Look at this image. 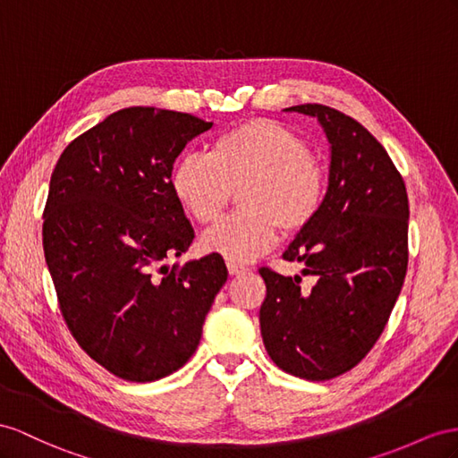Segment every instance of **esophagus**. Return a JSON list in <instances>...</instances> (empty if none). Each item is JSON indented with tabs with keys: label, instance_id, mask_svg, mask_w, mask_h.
I'll use <instances>...</instances> for the list:
<instances>
[{
	"label": "esophagus",
	"instance_id": "1",
	"mask_svg": "<svg viewBox=\"0 0 458 458\" xmlns=\"http://www.w3.org/2000/svg\"><path fill=\"white\" fill-rule=\"evenodd\" d=\"M226 267H228V273H230V275H245V273L250 271V268L245 267V265L232 263V261H228V263H226Z\"/></svg>",
	"mask_w": 458,
	"mask_h": 458
}]
</instances>
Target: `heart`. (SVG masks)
<instances>
[{
  "label": "heart",
  "mask_w": 458,
  "mask_h": 458,
  "mask_svg": "<svg viewBox=\"0 0 458 458\" xmlns=\"http://www.w3.org/2000/svg\"><path fill=\"white\" fill-rule=\"evenodd\" d=\"M240 182L242 208L203 233L205 251L232 263H250L271 250L278 228L286 233L306 228L325 195L319 160L294 131L271 120H251L220 133L207 155L180 158L170 178L175 199L203 225L222 213L230 187Z\"/></svg>",
  "instance_id": "heart-1"
}]
</instances>
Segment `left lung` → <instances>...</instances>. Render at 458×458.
Segmentation results:
<instances>
[{"mask_svg": "<svg viewBox=\"0 0 458 458\" xmlns=\"http://www.w3.org/2000/svg\"><path fill=\"white\" fill-rule=\"evenodd\" d=\"M288 112L318 117L331 145L319 213L283 253L301 276L259 268L267 296L261 336L280 369L308 381L338 377L377 343L406 276L408 195L383 145L350 115L323 104Z\"/></svg>", "mask_w": 458, "mask_h": 458, "instance_id": "left-lung-1", "label": "left lung"}]
</instances>
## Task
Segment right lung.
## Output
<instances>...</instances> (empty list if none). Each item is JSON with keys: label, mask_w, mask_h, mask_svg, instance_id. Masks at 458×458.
<instances>
[{"label": "right lung", "mask_w": 458, "mask_h": 458, "mask_svg": "<svg viewBox=\"0 0 458 458\" xmlns=\"http://www.w3.org/2000/svg\"><path fill=\"white\" fill-rule=\"evenodd\" d=\"M210 127L123 108L72 140L52 172L42 243L62 315L79 346L125 381L178 371L228 278L216 253L166 263L195 238L172 193L174 162Z\"/></svg>", "instance_id": "right-lung-1"}]
</instances>
